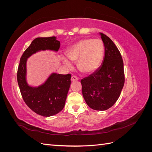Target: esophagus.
Masks as SVG:
<instances>
[{
	"label": "esophagus",
	"mask_w": 152,
	"mask_h": 152,
	"mask_svg": "<svg viewBox=\"0 0 152 152\" xmlns=\"http://www.w3.org/2000/svg\"><path fill=\"white\" fill-rule=\"evenodd\" d=\"M71 80H72V82L77 81V80H78V77H76V76H75V75H73V76L72 77V78H71Z\"/></svg>",
	"instance_id": "esophagus-1"
}]
</instances>
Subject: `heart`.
I'll return each instance as SVG.
<instances>
[{"instance_id":"obj_1","label":"heart","mask_w":152,"mask_h":152,"mask_svg":"<svg viewBox=\"0 0 152 152\" xmlns=\"http://www.w3.org/2000/svg\"><path fill=\"white\" fill-rule=\"evenodd\" d=\"M104 45L102 41L96 39L82 40L73 45L67 50V56L70 60L77 62V66L84 73L93 72L102 61ZM63 63L69 68L72 64L68 59L62 58Z\"/></svg>"}]
</instances>
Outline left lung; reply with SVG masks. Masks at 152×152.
I'll list each match as a JSON object with an SVG mask.
<instances>
[{
    "label": "left lung",
    "mask_w": 152,
    "mask_h": 152,
    "mask_svg": "<svg viewBox=\"0 0 152 152\" xmlns=\"http://www.w3.org/2000/svg\"><path fill=\"white\" fill-rule=\"evenodd\" d=\"M104 46L102 65L80 82L82 95L89 107L95 110H106L115 103L124 85V63L120 51L113 41L100 33Z\"/></svg>",
    "instance_id": "obj_1"
}]
</instances>
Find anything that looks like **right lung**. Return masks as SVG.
Segmentation results:
<instances>
[{
  "instance_id": "obj_1",
  "label": "right lung",
  "mask_w": 152,
  "mask_h": 152,
  "mask_svg": "<svg viewBox=\"0 0 152 152\" xmlns=\"http://www.w3.org/2000/svg\"><path fill=\"white\" fill-rule=\"evenodd\" d=\"M59 48L60 42L55 37L36 38L23 54L18 68L17 80L23 99L32 111L44 117L54 115L65 107L71 75L53 73L43 84L30 86L26 79L27 59L40 50L57 52Z\"/></svg>"
}]
</instances>
